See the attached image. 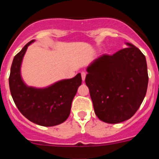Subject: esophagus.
Masks as SVG:
<instances>
[{
    "label": "esophagus",
    "mask_w": 159,
    "mask_h": 159,
    "mask_svg": "<svg viewBox=\"0 0 159 159\" xmlns=\"http://www.w3.org/2000/svg\"><path fill=\"white\" fill-rule=\"evenodd\" d=\"M81 76H82L83 81L85 80V78H86V73L84 72V71H83V72H81Z\"/></svg>",
    "instance_id": "34e87169"
}]
</instances>
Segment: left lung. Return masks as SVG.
<instances>
[{
  "label": "left lung",
  "instance_id": "1",
  "mask_svg": "<svg viewBox=\"0 0 159 159\" xmlns=\"http://www.w3.org/2000/svg\"><path fill=\"white\" fill-rule=\"evenodd\" d=\"M113 56L102 55L87 67L95 115L107 123H119L134 116L147 93L148 72L145 56L130 43Z\"/></svg>",
  "mask_w": 159,
  "mask_h": 159
}]
</instances>
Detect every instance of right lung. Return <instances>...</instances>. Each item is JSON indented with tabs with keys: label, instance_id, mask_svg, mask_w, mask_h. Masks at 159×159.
Listing matches in <instances>:
<instances>
[{
	"label": "right lung",
	"instance_id": "obj_1",
	"mask_svg": "<svg viewBox=\"0 0 159 159\" xmlns=\"http://www.w3.org/2000/svg\"><path fill=\"white\" fill-rule=\"evenodd\" d=\"M31 40L15 56L8 79L12 99L18 110L29 121L43 127L64 123L71 111V102L82 84L81 74L61 80L45 88H35L25 84L21 76V64Z\"/></svg>",
	"mask_w": 159,
	"mask_h": 159
}]
</instances>
